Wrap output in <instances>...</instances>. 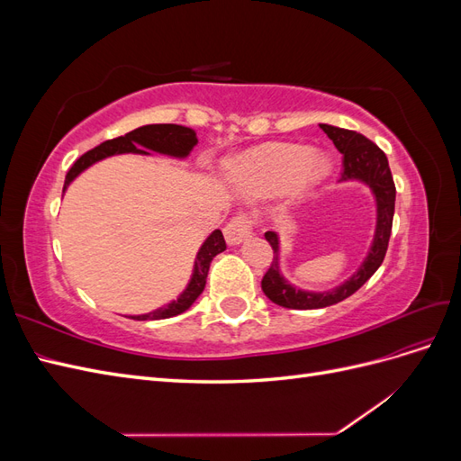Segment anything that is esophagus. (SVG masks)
<instances>
[{"label": "esophagus", "instance_id": "34e87169", "mask_svg": "<svg viewBox=\"0 0 461 461\" xmlns=\"http://www.w3.org/2000/svg\"><path fill=\"white\" fill-rule=\"evenodd\" d=\"M249 234H252V222H249V219L246 215H236L227 222L225 239L230 246L240 244L242 240L248 239Z\"/></svg>", "mask_w": 461, "mask_h": 461}]
</instances>
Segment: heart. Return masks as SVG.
I'll list each match as a JSON object with an SVG mask.
<instances>
[{"instance_id": "heart-1", "label": "heart", "mask_w": 461, "mask_h": 461, "mask_svg": "<svg viewBox=\"0 0 461 461\" xmlns=\"http://www.w3.org/2000/svg\"><path fill=\"white\" fill-rule=\"evenodd\" d=\"M329 171V158L302 146L269 144L244 153L229 165V175L244 192L267 196L281 190L302 194Z\"/></svg>"}]
</instances>
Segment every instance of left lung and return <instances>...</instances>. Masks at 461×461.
Returning a JSON list of instances; mask_svg holds the SVG:
<instances>
[{"label":"left lung","instance_id":"left-lung-1","mask_svg":"<svg viewBox=\"0 0 461 461\" xmlns=\"http://www.w3.org/2000/svg\"><path fill=\"white\" fill-rule=\"evenodd\" d=\"M319 127L344 156V171L340 180H361V183H366L373 190L376 200V229L369 254L366 261L361 263L357 273L348 278L344 285L329 292L296 290V286L285 281L281 269H278V234L273 230L265 232V239H267L273 248V263L267 273L263 275L261 290L271 302L290 310H319L352 296L381 267L386 256L390 232H393L396 186L384 151L359 132L330 127V124H319Z\"/></svg>","mask_w":461,"mask_h":461}]
</instances>
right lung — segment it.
<instances>
[{
	"instance_id": "1",
	"label": "right lung",
	"mask_w": 461,
	"mask_h": 461,
	"mask_svg": "<svg viewBox=\"0 0 461 461\" xmlns=\"http://www.w3.org/2000/svg\"><path fill=\"white\" fill-rule=\"evenodd\" d=\"M196 144H198L196 132L188 127H180V124H146V127H140L129 134L113 138V140H107L100 146H95L94 149L86 151L85 156H80L65 176L63 192L82 171L88 169L90 165H94L95 161H100L104 158L115 156V153H148V149H151L158 153H165V156L186 158ZM225 249H227L225 239H222V232L217 229L209 234L207 240L202 244L200 252L196 256V265H194L190 283L183 294L176 298V302H171L169 305H165V308H159L156 312H149L144 315H132L131 319H138V321L169 319L186 312L190 305L198 300V296L205 288L209 265H212L217 254L225 252Z\"/></svg>"
}]
</instances>
